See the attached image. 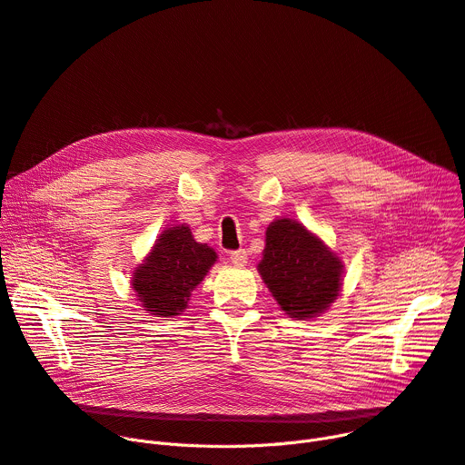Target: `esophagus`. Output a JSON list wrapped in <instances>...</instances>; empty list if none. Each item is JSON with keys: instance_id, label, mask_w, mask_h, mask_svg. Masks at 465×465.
<instances>
[{"instance_id": "1", "label": "esophagus", "mask_w": 465, "mask_h": 465, "mask_svg": "<svg viewBox=\"0 0 465 465\" xmlns=\"http://www.w3.org/2000/svg\"><path fill=\"white\" fill-rule=\"evenodd\" d=\"M229 259L234 264H245V262H248V252H245V250H234V252H231Z\"/></svg>"}]
</instances>
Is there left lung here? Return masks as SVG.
Here are the masks:
<instances>
[{"label":"left lung","instance_id":"obj_1","mask_svg":"<svg viewBox=\"0 0 465 465\" xmlns=\"http://www.w3.org/2000/svg\"><path fill=\"white\" fill-rule=\"evenodd\" d=\"M259 274L282 310L294 319L322 313L341 287L340 259L292 220H278L266 229Z\"/></svg>","mask_w":465,"mask_h":465}]
</instances>
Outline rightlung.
<instances>
[{
	"label": "right lung",
	"instance_id": "add662e5",
	"mask_svg": "<svg viewBox=\"0 0 465 465\" xmlns=\"http://www.w3.org/2000/svg\"><path fill=\"white\" fill-rule=\"evenodd\" d=\"M215 259V252L195 242L189 227L167 229L144 264L134 270L133 289L152 315H178Z\"/></svg>",
	"mask_w": 465,
	"mask_h": 465
}]
</instances>
